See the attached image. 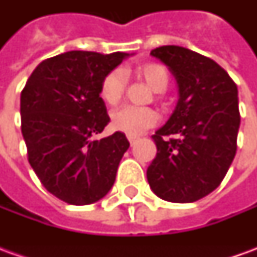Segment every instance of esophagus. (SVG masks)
Segmentation results:
<instances>
[{"label":"esophagus","instance_id":"1","mask_svg":"<svg viewBox=\"0 0 257 257\" xmlns=\"http://www.w3.org/2000/svg\"><path fill=\"white\" fill-rule=\"evenodd\" d=\"M128 140H129V143H131V145H134L135 142L138 140V138H136V136H131V135H128Z\"/></svg>","mask_w":257,"mask_h":257}]
</instances>
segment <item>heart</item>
<instances>
[{
  "label": "heart",
  "mask_w": 257,
  "mask_h": 257,
  "mask_svg": "<svg viewBox=\"0 0 257 257\" xmlns=\"http://www.w3.org/2000/svg\"><path fill=\"white\" fill-rule=\"evenodd\" d=\"M135 71L157 93H162L167 90L169 85V75L165 67H162L161 64H140ZM123 89H125V75L121 70H112L101 79L100 97L107 104H115L122 97ZM157 121H158V115L156 111L147 107L123 106L111 114L112 128L131 136L143 134L146 129L154 126Z\"/></svg>",
  "instance_id": "1"
}]
</instances>
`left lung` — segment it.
Segmentation results:
<instances>
[{"mask_svg": "<svg viewBox=\"0 0 257 257\" xmlns=\"http://www.w3.org/2000/svg\"><path fill=\"white\" fill-rule=\"evenodd\" d=\"M150 55L172 73L179 100L153 135L157 156L147 168V180L160 198L194 202L219 187L235 157L241 122L237 85L215 60L187 48L164 45Z\"/></svg>", "mask_w": 257, "mask_h": 257, "instance_id": "obj_1", "label": "left lung"}]
</instances>
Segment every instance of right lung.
I'll return each mask as SVG.
<instances>
[{
	"mask_svg": "<svg viewBox=\"0 0 257 257\" xmlns=\"http://www.w3.org/2000/svg\"><path fill=\"white\" fill-rule=\"evenodd\" d=\"M129 53L70 51L44 60L20 95L22 135L42 186L71 205L93 204L115 182L129 142L122 132L103 139L110 117L100 97L103 77Z\"/></svg>",
	"mask_w": 257,
	"mask_h": 257,
	"instance_id": "1",
	"label": "right lung"
}]
</instances>
